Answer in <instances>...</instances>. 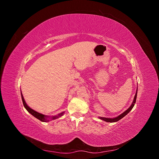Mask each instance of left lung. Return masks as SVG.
I'll list each match as a JSON object with an SVG mask.
<instances>
[{
    "instance_id": "left-lung-1",
    "label": "left lung",
    "mask_w": 159,
    "mask_h": 159,
    "mask_svg": "<svg viewBox=\"0 0 159 159\" xmlns=\"http://www.w3.org/2000/svg\"><path fill=\"white\" fill-rule=\"evenodd\" d=\"M137 92L135 93V95H134V98L133 99V102L132 103V104L131 105V106L129 107V108H128L125 111L123 112V113H121L120 115H119L118 117H115V118H106V117H99V118L102 120H103V121H106V122H110V123H113V122H117L118 121H119L120 119H122L123 117H124L126 115H127L130 111H131V110L133 109V107H134V103L136 102V99H137Z\"/></svg>"
}]
</instances>
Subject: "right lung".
<instances>
[{"label": "right lung", "mask_w": 159, "mask_h": 159, "mask_svg": "<svg viewBox=\"0 0 159 159\" xmlns=\"http://www.w3.org/2000/svg\"><path fill=\"white\" fill-rule=\"evenodd\" d=\"M21 97H22V103H23V105L24 106H25V109L28 111V112H29L31 115H32L34 117H35L36 118H37L38 119H39L40 121H42V122H48L50 121L49 119H51V120H54V119H56L57 118H59L60 117H61L62 115H63L64 114V111L62 112V113H59L58 115H55V116H52V117H49V116H47V115H43L42 113H38L37 111H36L33 110L32 109H31L30 107L28 106V105L26 104V102L25 101V99H24L23 98V95L21 93Z\"/></svg>", "instance_id": "obj_1"}]
</instances>
